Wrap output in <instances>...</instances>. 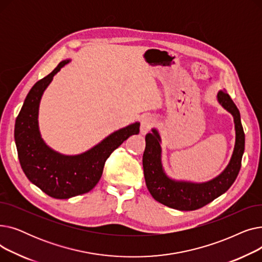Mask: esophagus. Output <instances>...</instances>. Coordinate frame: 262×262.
Instances as JSON below:
<instances>
[{"label": "esophagus", "instance_id": "34e87169", "mask_svg": "<svg viewBox=\"0 0 262 262\" xmlns=\"http://www.w3.org/2000/svg\"><path fill=\"white\" fill-rule=\"evenodd\" d=\"M154 124V119L150 116H143L141 118V122H140V133L141 134H146L150 128H152Z\"/></svg>", "mask_w": 262, "mask_h": 262}]
</instances>
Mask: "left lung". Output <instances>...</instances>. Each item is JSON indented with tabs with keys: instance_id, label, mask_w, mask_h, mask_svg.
Returning a JSON list of instances; mask_svg holds the SVG:
<instances>
[{
	"instance_id": "obj_1",
	"label": "left lung",
	"mask_w": 262,
	"mask_h": 262,
	"mask_svg": "<svg viewBox=\"0 0 262 262\" xmlns=\"http://www.w3.org/2000/svg\"><path fill=\"white\" fill-rule=\"evenodd\" d=\"M216 98L219 103L233 117L236 142L227 167L213 180L206 183L172 180L166 174L162 167L161 139L158 130L153 128L152 133H148L145 136V149L142 163L146 187L157 202L170 208L182 211L202 208L225 193L239 174L245 144V136L239 109L225 90L219 91Z\"/></svg>"
}]
</instances>
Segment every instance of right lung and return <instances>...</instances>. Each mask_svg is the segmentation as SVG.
Wrapping results in <instances>:
<instances>
[{
  "mask_svg": "<svg viewBox=\"0 0 262 262\" xmlns=\"http://www.w3.org/2000/svg\"><path fill=\"white\" fill-rule=\"evenodd\" d=\"M70 60H63L38 80L26 95L16 119L15 141L21 168L30 182L54 199H70L92 190L103 174L107 158L129 136L139 134L135 122L107 136L100 143L78 155H63L52 149L41 138L38 113L41 96L55 74Z\"/></svg>",
  "mask_w": 262,
  "mask_h": 262,
  "instance_id": "1",
  "label": "right lung"
}]
</instances>
